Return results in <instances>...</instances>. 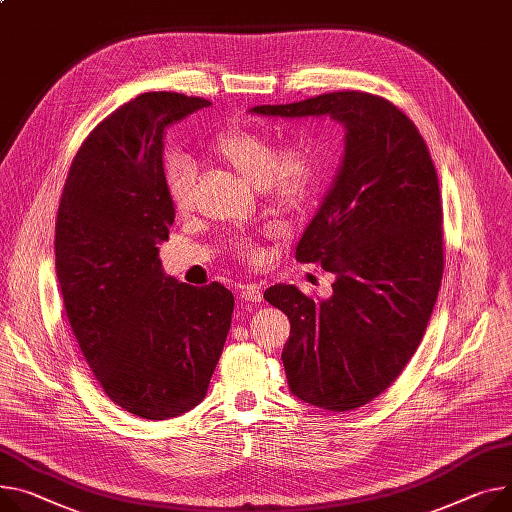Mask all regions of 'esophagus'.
<instances>
[{"mask_svg": "<svg viewBox=\"0 0 512 512\" xmlns=\"http://www.w3.org/2000/svg\"><path fill=\"white\" fill-rule=\"evenodd\" d=\"M240 297L244 301H252V303H260L262 301V289L258 285H242L240 287Z\"/></svg>", "mask_w": 512, "mask_h": 512, "instance_id": "esophagus-1", "label": "esophagus"}]
</instances>
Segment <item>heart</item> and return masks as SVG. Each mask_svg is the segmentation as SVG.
Returning a JSON list of instances; mask_svg holds the SVG:
<instances>
[{
	"label": "heart",
	"instance_id": "obj_1",
	"mask_svg": "<svg viewBox=\"0 0 512 512\" xmlns=\"http://www.w3.org/2000/svg\"><path fill=\"white\" fill-rule=\"evenodd\" d=\"M213 153L248 184L260 188L272 203L281 207H301L318 192L324 164L318 147L309 139H293L274 149L264 131L233 129L221 133L211 143ZM196 170L182 153L170 155L164 164V182L172 207L184 213L192 205ZM244 256L258 258L254 244L240 246Z\"/></svg>",
	"mask_w": 512,
	"mask_h": 512
}]
</instances>
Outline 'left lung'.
Wrapping results in <instances>:
<instances>
[{"mask_svg":"<svg viewBox=\"0 0 512 512\" xmlns=\"http://www.w3.org/2000/svg\"><path fill=\"white\" fill-rule=\"evenodd\" d=\"M250 112L330 116L344 127L342 164L295 252L299 262H320L334 274L332 295L316 301L295 285H274L264 299L291 322L281 359L293 396L332 412L361 408L404 371L441 289L435 164L408 116L367 92Z\"/></svg>","mask_w":512,"mask_h":512,"instance_id":"obj_1","label":"left lung"}]
</instances>
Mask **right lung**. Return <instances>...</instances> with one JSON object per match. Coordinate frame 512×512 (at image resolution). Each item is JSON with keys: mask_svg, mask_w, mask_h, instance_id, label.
I'll list each match as a JSON object with an SVG mask.
<instances>
[{"mask_svg": "<svg viewBox=\"0 0 512 512\" xmlns=\"http://www.w3.org/2000/svg\"><path fill=\"white\" fill-rule=\"evenodd\" d=\"M207 106L147 92L106 116L75 155L55 223V268L77 344L106 396L147 420L203 402L231 326V291L178 283L157 248L176 215L164 182L166 129Z\"/></svg>", "mask_w": 512, "mask_h": 512, "instance_id": "obj_1", "label": "right lung"}]
</instances>
